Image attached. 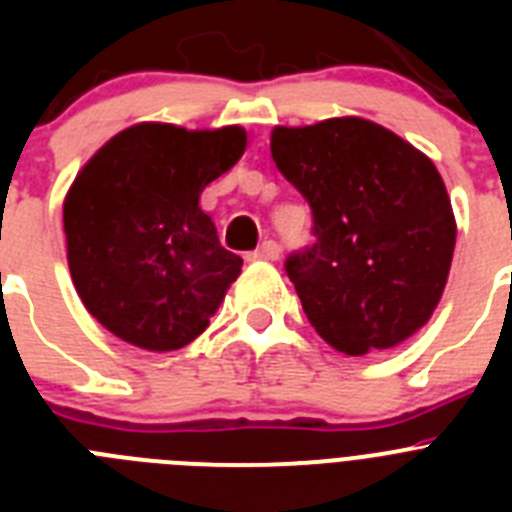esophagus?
<instances>
[{
  "mask_svg": "<svg viewBox=\"0 0 512 512\" xmlns=\"http://www.w3.org/2000/svg\"><path fill=\"white\" fill-rule=\"evenodd\" d=\"M279 253H282V246L277 241H264L256 251L248 253V259L251 261H277Z\"/></svg>",
  "mask_w": 512,
  "mask_h": 512,
  "instance_id": "1",
  "label": "esophagus"
}]
</instances>
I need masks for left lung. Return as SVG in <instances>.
Masks as SVG:
<instances>
[{"instance_id":"1","label":"left lung","mask_w":512,"mask_h":512,"mask_svg":"<svg viewBox=\"0 0 512 512\" xmlns=\"http://www.w3.org/2000/svg\"><path fill=\"white\" fill-rule=\"evenodd\" d=\"M271 158L312 212L315 243L289 253L284 271L318 336L361 356L423 328L456 243L431 158L361 117L277 128Z\"/></svg>"}]
</instances>
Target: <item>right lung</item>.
<instances>
[{
	"instance_id": "obj_1",
	"label": "right lung",
	"mask_w": 512,
	"mask_h": 512,
	"mask_svg": "<svg viewBox=\"0 0 512 512\" xmlns=\"http://www.w3.org/2000/svg\"><path fill=\"white\" fill-rule=\"evenodd\" d=\"M243 151L238 125L189 133L143 122L117 133L76 176L63 202L71 279L117 338L174 351L210 325L243 259L220 246L200 194Z\"/></svg>"
}]
</instances>
